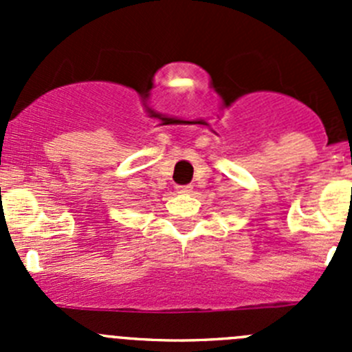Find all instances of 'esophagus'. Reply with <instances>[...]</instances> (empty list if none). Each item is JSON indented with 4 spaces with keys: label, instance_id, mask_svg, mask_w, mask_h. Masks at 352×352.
Masks as SVG:
<instances>
[{
    "label": "esophagus",
    "instance_id": "1",
    "mask_svg": "<svg viewBox=\"0 0 352 352\" xmlns=\"http://www.w3.org/2000/svg\"><path fill=\"white\" fill-rule=\"evenodd\" d=\"M190 190H192V187L190 186H179V192L186 194V192H190Z\"/></svg>",
    "mask_w": 352,
    "mask_h": 352
}]
</instances>
